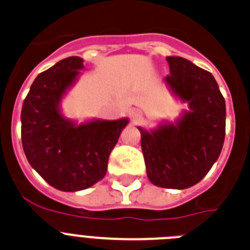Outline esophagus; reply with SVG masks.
I'll list each match as a JSON object with an SVG mask.
<instances>
[{
	"label": "esophagus",
	"instance_id": "esophagus-1",
	"mask_svg": "<svg viewBox=\"0 0 250 250\" xmlns=\"http://www.w3.org/2000/svg\"><path fill=\"white\" fill-rule=\"evenodd\" d=\"M130 117H132V121L134 123H138L139 121L143 118V113H142L141 109H134V111H132V114H130Z\"/></svg>",
	"mask_w": 250,
	"mask_h": 250
}]
</instances>
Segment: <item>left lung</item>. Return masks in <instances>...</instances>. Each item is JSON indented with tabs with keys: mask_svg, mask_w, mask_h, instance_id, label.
<instances>
[{
	"mask_svg": "<svg viewBox=\"0 0 250 250\" xmlns=\"http://www.w3.org/2000/svg\"><path fill=\"white\" fill-rule=\"evenodd\" d=\"M165 78L190 112L176 125L141 130L146 174L165 188H188L206 176L222 150L226 134V102L211 72L179 57H167Z\"/></svg>",
	"mask_w": 250,
	"mask_h": 250,
	"instance_id": "1",
	"label": "left lung"
}]
</instances>
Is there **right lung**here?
I'll return each instance as SVG.
<instances>
[{"label": "right lung", "instance_id": "1", "mask_svg": "<svg viewBox=\"0 0 250 250\" xmlns=\"http://www.w3.org/2000/svg\"><path fill=\"white\" fill-rule=\"evenodd\" d=\"M83 62L69 57L41 72L21 113L22 146L28 162L60 191L83 190L104 179L109 154L128 123L123 118L76 125L62 117L58 104L83 67Z\"/></svg>", "mask_w": 250, "mask_h": 250}]
</instances>
